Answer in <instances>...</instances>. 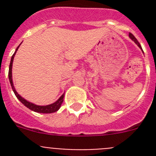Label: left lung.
<instances>
[{"instance_id": "obj_1", "label": "left lung", "mask_w": 156, "mask_h": 156, "mask_svg": "<svg viewBox=\"0 0 156 156\" xmlns=\"http://www.w3.org/2000/svg\"><path fill=\"white\" fill-rule=\"evenodd\" d=\"M129 38H130V39L132 40V41H134L135 44H137V46H138L139 48H140V49H141V51H143L142 48H141V46H140V44H139V42H138V41H137V40L136 39V38H135V37L133 35V34H131V33H129ZM143 52H144V51H143Z\"/></svg>"}]
</instances>
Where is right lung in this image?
Masks as SVG:
<instances>
[{
	"mask_svg": "<svg viewBox=\"0 0 156 156\" xmlns=\"http://www.w3.org/2000/svg\"><path fill=\"white\" fill-rule=\"evenodd\" d=\"M20 46V45H19ZM19 46L16 48V52L13 54V55L12 56V59H11L10 66H9V71H8V78H9V81H10L11 86H12V90H13L14 93L16 94V96L17 97V98L19 99L23 105H24L26 107H27L28 108H30L32 111L36 112H40V113H52V112H57L58 110L60 108L63 102V98H64L65 94H63L61 97L59 98L55 102H54L53 104L48 105H37L34 104V103H31L28 101H27L26 99L23 98V97H21L19 94L17 93V91L15 89V87L13 84V81H12V63H13V59L15 57V55H16V51H17L18 48H19Z\"/></svg>",
	"mask_w": 156,
	"mask_h": 156,
	"instance_id": "1",
	"label": "right lung"
}]
</instances>
